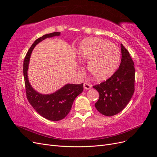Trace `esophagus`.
<instances>
[{
	"label": "esophagus",
	"instance_id": "obj_1",
	"mask_svg": "<svg viewBox=\"0 0 157 157\" xmlns=\"http://www.w3.org/2000/svg\"><path fill=\"white\" fill-rule=\"evenodd\" d=\"M92 88V85L90 84L87 82H84V88L85 90H88V89H90Z\"/></svg>",
	"mask_w": 157,
	"mask_h": 157
}]
</instances>
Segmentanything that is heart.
<instances>
[{
    "label": "heart",
    "instance_id": "1",
    "mask_svg": "<svg viewBox=\"0 0 157 157\" xmlns=\"http://www.w3.org/2000/svg\"><path fill=\"white\" fill-rule=\"evenodd\" d=\"M120 52L115 44L99 38H86L78 46L77 58L88 62L91 77L102 81L115 73L120 63Z\"/></svg>",
    "mask_w": 157,
    "mask_h": 157
}]
</instances>
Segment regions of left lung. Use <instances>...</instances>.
Here are the masks:
<instances>
[{"mask_svg": "<svg viewBox=\"0 0 157 157\" xmlns=\"http://www.w3.org/2000/svg\"><path fill=\"white\" fill-rule=\"evenodd\" d=\"M121 47L122 58L119 68L106 81L93 86L99 94L95 107L107 117L115 115L124 109L134 92V63L124 46L121 44Z\"/></svg>", "mask_w": 157, "mask_h": 157, "instance_id": "1", "label": "left lung"}]
</instances>
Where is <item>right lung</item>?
Listing matches in <instances>:
<instances>
[{
	"mask_svg": "<svg viewBox=\"0 0 157 157\" xmlns=\"http://www.w3.org/2000/svg\"><path fill=\"white\" fill-rule=\"evenodd\" d=\"M60 34V32H54L36 39L28 50L23 61V76L28 101L40 115L52 121H60L68 115L75 98L83 91V83L67 84L54 93L43 94L36 92L32 87L28 78L27 71L31 53L36 44L47 38L58 36Z\"/></svg>",
	"mask_w": 157,
	"mask_h": 157,
	"instance_id": "1",
	"label": "right lung"
}]
</instances>
